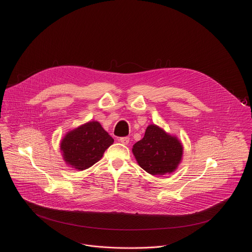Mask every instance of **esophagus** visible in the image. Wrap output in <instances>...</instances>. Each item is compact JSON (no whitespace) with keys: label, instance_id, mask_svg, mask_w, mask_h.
I'll return each mask as SVG.
<instances>
[{"label":"esophagus","instance_id":"esophagus-1","mask_svg":"<svg viewBox=\"0 0 252 252\" xmlns=\"http://www.w3.org/2000/svg\"><path fill=\"white\" fill-rule=\"evenodd\" d=\"M119 141H120L121 143H123V145H127V143L129 142V137H127V136L121 137V138L119 139Z\"/></svg>","mask_w":252,"mask_h":252}]
</instances>
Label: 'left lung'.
<instances>
[{
  "label": "left lung",
  "mask_w": 252,
  "mask_h": 252,
  "mask_svg": "<svg viewBox=\"0 0 252 252\" xmlns=\"http://www.w3.org/2000/svg\"><path fill=\"white\" fill-rule=\"evenodd\" d=\"M132 154L142 169L153 175H163L176 170L183 159L184 147L175 135L152 124L143 138L133 145Z\"/></svg>",
  "instance_id": "obj_1"
}]
</instances>
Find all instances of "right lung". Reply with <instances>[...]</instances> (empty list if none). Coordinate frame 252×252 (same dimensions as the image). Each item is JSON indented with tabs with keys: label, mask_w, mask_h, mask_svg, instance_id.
I'll list each match as a JSON object with an SVG mask.
<instances>
[{
	"label": "right lung",
	"mask_w": 252,
	"mask_h": 252,
	"mask_svg": "<svg viewBox=\"0 0 252 252\" xmlns=\"http://www.w3.org/2000/svg\"><path fill=\"white\" fill-rule=\"evenodd\" d=\"M113 142V137L98 122L91 121L67 131L60 149L66 165L85 170L97 162Z\"/></svg>",
	"instance_id": "1"
}]
</instances>
